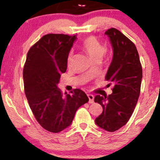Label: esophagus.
Wrapping results in <instances>:
<instances>
[{
	"label": "esophagus",
	"mask_w": 160,
	"mask_h": 160,
	"mask_svg": "<svg viewBox=\"0 0 160 160\" xmlns=\"http://www.w3.org/2000/svg\"><path fill=\"white\" fill-rule=\"evenodd\" d=\"M88 98H89V103H90V104H92V103H93L94 96H93V94H91V93H88Z\"/></svg>",
	"instance_id": "1"
}]
</instances>
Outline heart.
Segmentation results:
<instances>
[{
	"mask_svg": "<svg viewBox=\"0 0 160 160\" xmlns=\"http://www.w3.org/2000/svg\"><path fill=\"white\" fill-rule=\"evenodd\" d=\"M81 46L83 49L88 53V56H90V59H93V61L102 59L106 52V48L104 47L103 43L93 36H90L85 38L82 42ZM72 57L73 56L72 53H70L67 58L68 66H70L72 62Z\"/></svg>",
	"mask_w": 160,
	"mask_h": 160,
	"instance_id": "obj_1",
	"label": "heart"
}]
</instances>
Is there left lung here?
Listing matches in <instances>:
<instances>
[{
	"mask_svg": "<svg viewBox=\"0 0 160 160\" xmlns=\"http://www.w3.org/2000/svg\"><path fill=\"white\" fill-rule=\"evenodd\" d=\"M105 34L113 48V59L105 80L112 83L114 88L108 96L94 98V102L103 108L95 122L100 128L112 132L124 126L135 110L140 94L142 68L136 47L129 38L114 28Z\"/></svg>",
	"mask_w": 160,
	"mask_h": 160,
	"instance_id": "left-lung-1",
	"label": "left lung"
}]
</instances>
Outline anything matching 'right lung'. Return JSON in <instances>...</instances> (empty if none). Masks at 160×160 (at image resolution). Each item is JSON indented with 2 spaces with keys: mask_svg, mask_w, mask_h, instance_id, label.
I'll return each mask as SVG.
<instances>
[{
  "mask_svg": "<svg viewBox=\"0 0 160 160\" xmlns=\"http://www.w3.org/2000/svg\"><path fill=\"white\" fill-rule=\"evenodd\" d=\"M76 38L64 34L44 35L28 50L24 66V88L31 110L39 125L53 133L70 126L77 109L89 101L83 90L74 89L64 96L57 88Z\"/></svg>",
  "mask_w": 160,
  "mask_h": 160,
  "instance_id": "right-lung-1",
  "label": "right lung"
}]
</instances>
